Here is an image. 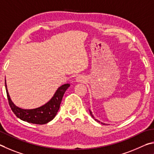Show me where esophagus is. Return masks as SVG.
<instances>
[{
  "mask_svg": "<svg viewBox=\"0 0 154 154\" xmlns=\"http://www.w3.org/2000/svg\"><path fill=\"white\" fill-rule=\"evenodd\" d=\"M76 81L77 82H82L84 81V78L81 75H79V76L76 77Z\"/></svg>",
  "mask_w": 154,
  "mask_h": 154,
  "instance_id": "1",
  "label": "esophagus"
}]
</instances>
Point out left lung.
I'll return each mask as SVG.
<instances>
[{
	"instance_id": "obj_1",
	"label": "left lung",
	"mask_w": 154,
	"mask_h": 154,
	"mask_svg": "<svg viewBox=\"0 0 154 154\" xmlns=\"http://www.w3.org/2000/svg\"><path fill=\"white\" fill-rule=\"evenodd\" d=\"M89 112H90V114H91V116H92V118H94V119H95V120L97 121V122H100V121H99L98 120H97V119H95V117H94V116H93V114H92V112H91V110H89ZM101 124H103V122H101ZM103 125H106V124H103Z\"/></svg>"
}]
</instances>
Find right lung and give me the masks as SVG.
Segmentation results:
<instances>
[{"label": "right lung", "mask_w": 154, "mask_h": 154, "mask_svg": "<svg viewBox=\"0 0 154 154\" xmlns=\"http://www.w3.org/2000/svg\"><path fill=\"white\" fill-rule=\"evenodd\" d=\"M70 87L69 84H65L59 87L54 95L47 103L39 107L32 109H24L16 106L13 103L8 93L6 80H5V88L9 101V104L13 112L16 116L21 120L28 123L36 124V125H45L52 120L57 113L60 107V104L66 91Z\"/></svg>", "instance_id": "obj_1"}]
</instances>
